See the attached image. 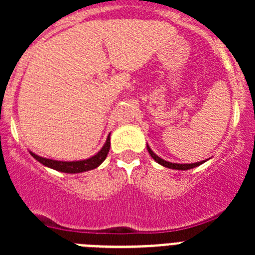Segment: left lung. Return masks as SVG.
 Listing matches in <instances>:
<instances>
[{"mask_svg":"<svg viewBox=\"0 0 255 255\" xmlns=\"http://www.w3.org/2000/svg\"><path fill=\"white\" fill-rule=\"evenodd\" d=\"M147 149H148V152H149V154L152 155V158L154 159V161H157L159 164L164 166V167L173 168V170H190V168L197 167V166H199V164H202V163H204V162H206V161H202V162H197V163H184V164L171 163V162H167V161H164V159L159 158L158 155L154 154V153L152 152V149H150V148L148 147V145H147Z\"/></svg>","mask_w":255,"mask_h":255,"instance_id":"1","label":"left lung"}]
</instances>
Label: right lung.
I'll list each match as a JSON object with an SVG mask.
<instances>
[{"label":"right lung","mask_w":255,"mask_h":255,"mask_svg":"<svg viewBox=\"0 0 255 255\" xmlns=\"http://www.w3.org/2000/svg\"><path fill=\"white\" fill-rule=\"evenodd\" d=\"M110 147H111V143H110V136L106 140V144L103 145L102 149L97 153L96 155L91 157V158L84 159V161H75V162H62V161H55V159H48L43 158V157H39V155L31 153L30 154L37 159L38 162H40L42 164L47 166L49 168H53L56 171H60V172L65 173H79L84 172V171L93 170V168L98 167L101 163L106 159L108 152H110Z\"/></svg>","instance_id":"1"}]
</instances>
